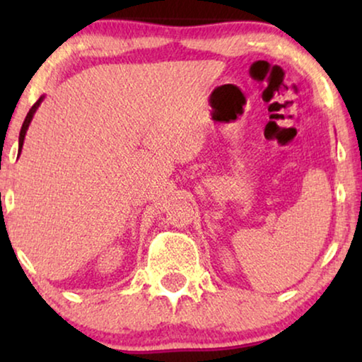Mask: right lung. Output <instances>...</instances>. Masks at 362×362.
I'll return each instance as SVG.
<instances>
[{
	"label": "right lung",
	"mask_w": 362,
	"mask_h": 362,
	"mask_svg": "<svg viewBox=\"0 0 362 362\" xmlns=\"http://www.w3.org/2000/svg\"><path fill=\"white\" fill-rule=\"evenodd\" d=\"M41 100H42V97L39 98V100L34 103V105L31 107V110L28 112V115H26V118H24V123H23V127H21V132H19V151H21V148H23V141H24V135H26V130H28V127H29V123H31V120H33V115H34V112H36V108L39 107V103H41Z\"/></svg>",
	"instance_id": "obj_1"
}]
</instances>
